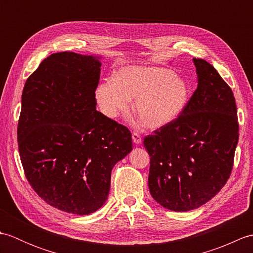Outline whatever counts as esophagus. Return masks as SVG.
Masks as SVG:
<instances>
[{"label":"esophagus","instance_id":"1","mask_svg":"<svg viewBox=\"0 0 253 253\" xmlns=\"http://www.w3.org/2000/svg\"><path fill=\"white\" fill-rule=\"evenodd\" d=\"M131 137H132V141H133V143L139 144V143L141 142V136L139 135V132L133 131V132H132V135H131Z\"/></svg>","mask_w":253,"mask_h":253}]
</instances>
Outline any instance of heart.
Here are the masks:
<instances>
[{"mask_svg": "<svg viewBox=\"0 0 253 253\" xmlns=\"http://www.w3.org/2000/svg\"><path fill=\"white\" fill-rule=\"evenodd\" d=\"M133 98L135 112L143 125L158 129L173 123L184 112L189 87L185 79L169 68L128 65L95 90L96 103L109 118L128 112Z\"/></svg>", "mask_w": 253, "mask_h": 253, "instance_id": "1", "label": "heart"}]
</instances>
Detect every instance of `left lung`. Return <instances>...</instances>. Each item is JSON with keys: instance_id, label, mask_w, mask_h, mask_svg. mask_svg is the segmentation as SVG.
I'll list each match as a JSON object with an SVG mask.
<instances>
[{"instance_id": "8db88e82", "label": "left lung", "mask_w": 253, "mask_h": 253, "mask_svg": "<svg viewBox=\"0 0 253 253\" xmlns=\"http://www.w3.org/2000/svg\"><path fill=\"white\" fill-rule=\"evenodd\" d=\"M198 87L176 120L143 139L149 189L161 206L186 212L203 206L228 180L239 138L234 93L211 64L193 58Z\"/></svg>"}]
</instances>
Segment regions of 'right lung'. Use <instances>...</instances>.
<instances>
[{
	"label": "right lung",
	"mask_w": 253,
	"mask_h": 253,
	"mask_svg": "<svg viewBox=\"0 0 253 253\" xmlns=\"http://www.w3.org/2000/svg\"><path fill=\"white\" fill-rule=\"evenodd\" d=\"M99 57L51 54L26 80L17 127L20 161L38 196L87 215L109 196L114 165L132 150L127 127L96 111Z\"/></svg>",
	"instance_id": "right-lung-1"
}]
</instances>
